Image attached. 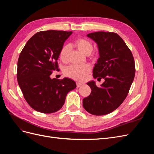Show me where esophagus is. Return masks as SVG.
I'll return each instance as SVG.
<instances>
[{"instance_id": "1", "label": "esophagus", "mask_w": 154, "mask_h": 154, "mask_svg": "<svg viewBox=\"0 0 154 154\" xmlns=\"http://www.w3.org/2000/svg\"><path fill=\"white\" fill-rule=\"evenodd\" d=\"M83 85V83H82V82H76V86H77V87H80V86H82Z\"/></svg>"}]
</instances>
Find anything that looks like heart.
Listing matches in <instances>:
<instances>
[{
  "label": "heart",
  "mask_w": 154,
  "mask_h": 154,
  "mask_svg": "<svg viewBox=\"0 0 154 154\" xmlns=\"http://www.w3.org/2000/svg\"><path fill=\"white\" fill-rule=\"evenodd\" d=\"M76 48L85 54H89L93 50V45L91 42L85 38H78L74 42ZM70 51L69 44L64 45L60 53V58L63 61L67 59ZM91 71L89 65H72L65 69V74L66 76L76 80H83L86 78L87 74Z\"/></svg>",
  "instance_id": "b5f03b06"
}]
</instances>
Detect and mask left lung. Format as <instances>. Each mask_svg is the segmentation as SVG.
<instances>
[{"instance_id":"1","label":"left lung","mask_w":154,"mask_h":154,"mask_svg":"<svg viewBox=\"0 0 154 154\" xmlns=\"http://www.w3.org/2000/svg\"><path fill=\"white\" fill-rule=\"evenodd\" d=\"M97 45L100 57L93 69V77L105 82L100 87L94 81L87 84L91 94L83 100L84 109L91 114L103 116L115 110L128 95L135 76V62L123 40L112 32L99 31L87 35Z\"/></svg>"}]
</instances>
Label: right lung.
Returning a JSON list of instances; mask_svg holds the SVG:
<instances>
[{"mask_svg":"<svg viewBox=\"0 0 154 154\" xmlns=\"http://www.w3.org/2000/svg\"><path fill=\"white\" fill-rule=\"evenodd\" d=\"M72 31L49 30L36 32L27 42L17 63L18 85L26 101L42 113L57 112L67 93L76 87L70 78H51L58 70L57 60L63 44Z\"/></svg>","mask_w":154,"mask_h":154,"instance_id":"1","label":"right lung"}]
</instances>
